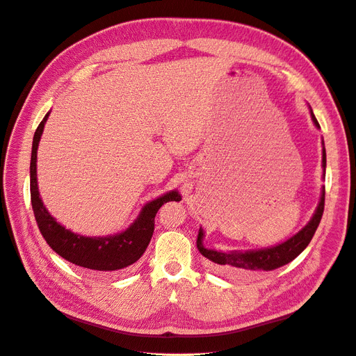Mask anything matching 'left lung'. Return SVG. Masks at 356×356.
Instances as JSON below:
<instances>
[{
  "instance_id": "1",
  "label": "left lung",
  "mask_w": 356,
  "mask_h": 356,
  "mask_svg": "<svg viewBox=\"0 0 356 356\" xmlns=\"http://www.w3.org/2000/svg\"><path fill=\"white\" fill-rule=\"evenodd\" d=\"M310 117L313 124L321 128L319 122H317L313 111L310 108ZM323 149H322V167H323V177L326 173V149H325V143ZM325 209V188H322V195L319 204L312 216V219L307 222V225L303 227L300 231H298L296 235L289 238L287 241L282 242V244L270 247V248H261V250H250V251H229V252H223V251H216L203 247V229H199L197 235V250L203 257H207L211 259L212 263L222 266V268L225 270L231 275H248L255 271H271L275 268L283 267L289 264L290 261H293L297 255H300L305 248L310 244V241L321 223L322 215Z\"/></svg>"
}]
</instances>
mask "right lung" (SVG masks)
<instances>
[{"mask_svg":"<svg viewBox=\"0 0 356 356\" xmlns=\"http://www.w3.org/2000/svg\"><path fill=\"white\" fill-rule=\"evenodd\" d=\"M49 112L35 129L30 161L31 207L43 238L56 254L74 266L95 271H118L133 266L145 252L153 236L157 211L167 202L181 200V196L177 191H172L145 203L137 219L125 231L115 235L83 236L66 229L49 213L37 186V148Z\"/></svg>","mask_w":356,"mask_h":356,"instance_id":"1","label":"right lung"}]
</instances>
